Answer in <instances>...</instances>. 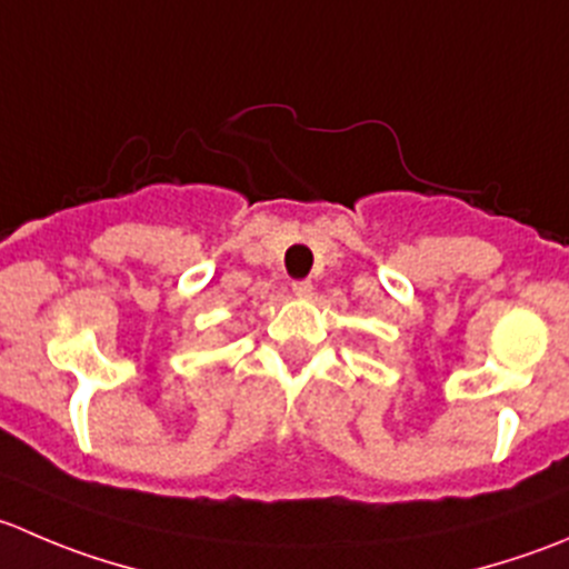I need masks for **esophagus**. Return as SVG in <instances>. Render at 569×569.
Masks as SVG:
<instances>
[{
  "mask_svg": "<svg viewBox=\"0 0 569 569\" xmlns=\"http://www.w3.org/2000/svg\"><path fill=\"white\" fill-rule=\"evenodd\" d=\"M311 289H313V286L308 283V280H295V283H291V291H295L297 297H308V295H311Z\"/></svg>",
  "mask_w": 569,
  "mask_h": 569,
  "instance_id": "obj_1",
  "label": "esophagus"
}]
</instances>
